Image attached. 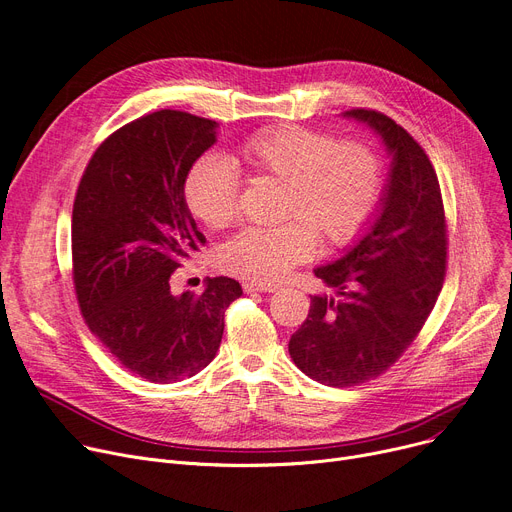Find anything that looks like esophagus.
<instances>
[{"label": "esophagus", "mask_w": 512, "mask_h": 512, "mask_svg": "<svg viewBox=\"0 0 512 512\" xmlns=\"http://www.w3.org/2000/svg\"><path fill=\"white\" fill-rule=\"evenodd\" d=\"M277 287L275 285H266V283H258V281H246L243 283V291L246 294H256V291H264V294H273Z\"/></svg>", "instance_id": "obj_1"}]
</instances>
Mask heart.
<instances>
[{
  "mask_svg": "<svg viewBox=\"0 0 512 512\" xmlns=\"http://www.w3.org/2000/svg\"><path fill=\"white\" fill-rule=\"evenodd\" d=\"M254 173L285 181L279 227H246L229 237L218 262L225 271L258 283L281 281L296 264L314 256L319 231L327 243L352 241L379 202L383 166L364 141H335L306 127L262 129L239 145ZM185 202L206 227L233 221L239 202V170L223 154H204L185 179Z\"/></svg>",
  "mask_w": 512,
  "mask_h": 512,
  "instance_id": "1",
  "label": "heart"
}]
</instances>
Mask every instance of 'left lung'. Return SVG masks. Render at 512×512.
Listing matches in <instances>:
<instances>
[{
  "label": "left lung",
  "mask_w": 512,
  "mask_h": 512,
  "mask_svg": "<svg viewBox=\"0 0 512 512\" xmlns=\"http://www.w3.org/2000/svg\"><path fill=\"white\" fill-rule=\"evenodd\" d=\"M392 156L379 204L360 237L314 275L337 298L310 296V312L289 339L296 367L333 387L381 375L431 314L446 273V218L440 181L423 152L392 118L348 110Z\"/></svg>",
  "instance_id": "left-lung-1"
}]
</instances>
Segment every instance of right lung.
<instances>
[{
    "instance_id": "right-lung-1",
    "label": "right lung",
    "mask_w": 512,
    "mask_h": 512,
    "mask_svg": "<svg viewBox=\"0 0 512 512\" xmlns=\"http://www.w3.org/2000/svg\"><path fill=\"white\" fill-rule=\"evenodd\" d=\"M218 123L179 110L141 116L91 156L72 208V275L85 323L120 364L152 383L198 375L216 356L225 310L243 291L206 279L173 296L170 275L206 237L185 179Z\"/></svg>"
}]
</instances>
